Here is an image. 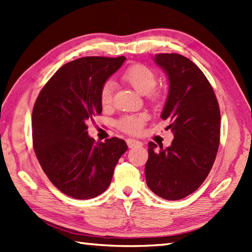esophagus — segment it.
I'll use <instances>...</instances> for the list:
<instances>
[{
	"label": "esophagus",
	"mask_w": 252,
	"mask_h": 252,
	"mask_svg": "<svg viewBox=\"0 0 252 252\" xmlns=\"http://www.w3.org/2000/svg\"><path fill=\"white\" fill-rule=\"evenodd\" d=\"M126 144H127V146H129V148H133V147L142 146L143 145L142 142L136 141V140H133V138H127Z\"/></svg>",
	"instance_id": "esophagus-1"
}]
</instances>
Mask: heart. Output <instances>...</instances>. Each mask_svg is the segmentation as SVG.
I'll return each mask as SVG.
<instances>
[{
	"label": "heart",
	"mask_w": 252,
	"mask_h": 252,
	"mask_svg": "<svg viewBox=\"0 0 252 252\" xmlns=\"http://www.w3.org/2000/svg\"><path fill=\"white\" fill-rule=\"evenodd\" d=\"M122 79L140 94L147 95L153 99L159 97V92L154 89L157 83L156 74L147 66L136 63V65L129 67L123 73ZM112 94H114V83L111 81H106L101 85L99 91L100 104L104 107H108L112 101ZM146 118V115L144 114L123 116L118 120L117 126L120 130L126 133L137 134L142 131Z\"/></svg>",
	"instance_id": "1"
}]
</instances>
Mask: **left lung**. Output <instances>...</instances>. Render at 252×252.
I'll list each match as a JSON object with an SVG mask.
<instances>
[{
    "label": "left lung",
    "mask_w": 252,
    "mask_h": 252,
    "mask_svg": "<svg viewBox=\"0 0 252 252\" xmlns=\"http://www.w3.org/2000/svg\"><path fill=\"white\" fill-rule=\"evenodd\" d=\"M154 62L167 74L169 92L161 112L174 138L167 148L148 143L146 183L167 200L194 192L206 180L220 144V108L206 76L179 54H156Z\"/></svg>",
    "instance_id": "8db88e82"
}]
</instances>
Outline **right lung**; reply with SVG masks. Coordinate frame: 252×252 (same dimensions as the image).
Returning <instances> with one entry per match:
<instances>
[{
    "label": "right lung",
    "mask_w": 252,
    "mask_h": 252,
    "mask_svg": "<svg viewBox=\"0 0 252 252\" xmlns=\"http://www.w3.org/2000/svg\"><path fill=\"white\" fill-rule=\"evenodd\" d=\"M126 58L82 57L61 67L42 89L32 111V141L42 169L63 194L90 199L104 192L126 143H95L87 122L101 112L99 91Z\"/></svg>",
    "instance_id": "1"
}]
</instances>
